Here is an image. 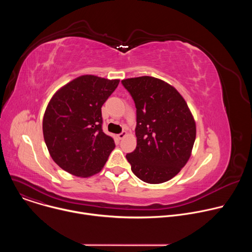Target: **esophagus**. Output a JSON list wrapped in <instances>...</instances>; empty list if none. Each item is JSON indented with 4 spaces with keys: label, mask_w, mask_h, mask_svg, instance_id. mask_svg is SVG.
Segmentation results:
<instances>
[{
    "label": "esophagus",
    "mask_w": 252,
    "mask_h": 252,
    "mask_svg": "<svg viewBox=\"0 0 252 252\" xmlns=\"http://www.w3.org/2000/svg\"><path fill=\"white\" fill-rule=\"evenodd\" d=\"M126 135V131H122L121 133H119V134H118V137H119L120 139H123Z\"/></svg>",
    "instance_id": "1"
}]
</instances>
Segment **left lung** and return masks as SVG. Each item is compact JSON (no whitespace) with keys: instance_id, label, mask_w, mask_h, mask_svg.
I'll return each mask as SVG.
<instances>
[{"instance_id":"1","label":"left lung","mask_w":252,"mask_h":252,"mask_svg":"<svg viewBox=\"0 0 252 252\" xmlns=\"http://www.w3.org/2000/svg\"><path fill=\"white\" fill-rule=\"evenodd\" d=\"M136 109V148L126 159L142 182L162 184L188 162L195 140V122L173 87L153 78L122 81Z\"/></svg>"}]
</instances>
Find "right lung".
Returning <instances> with one entry per match:
<instances>
[{"label":"right lung","mask_w":252,"mask_h":252,"mask_svg":"<svg viewBox=\"0 0 252 252\" xmlns=\"http://www.w3.org/2000/svg\"><path fill=\"white\" fill-rule=\"evenodd\" d=\"M119 83L82 76L50 100L43 120L44 138L52 158L63 170L88 177L103 167L116 146L102 130L101 106Z\"/></svg>","instance_id":"obj_1"}]
</instances>
